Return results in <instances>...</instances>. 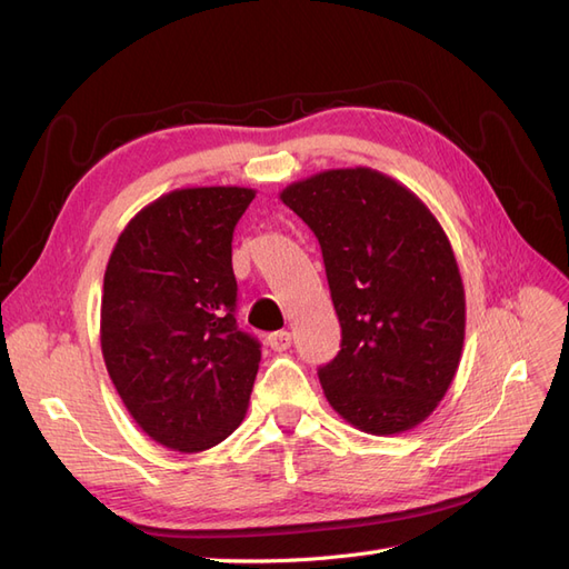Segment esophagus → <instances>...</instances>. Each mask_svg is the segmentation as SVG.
<instances>
[{"instance_id":"obj_1","label":"esophagus","mask_w":569,"mask_h":569,"mask_svg":"<svg viewBox=\"0 0 569 569\" xmlns=\"http://www.w3.org/2000/svg\"><path fill=\"white\" fill-rule=\"evenodd\" d=\"M268 347L272 349V351H287L289 347H291V335L289 332H274V335H270L268 337Z\"/></svg>"}]
</instances>
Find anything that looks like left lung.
Wrapping results in <instances>:
<instances>
[{
    "label": "left lung",
    "mask_w": 569,
    "mask_h": 569,
    "mask_svg": "<svg viewBox=\"0 0 569 569\" xmlns=\"http://www.w3.org/2000/svg\"><path fill=\"white\" fill-rule=\"evenodd\" d=\"M280 199L318 237L341 351L318 370L327 401L389 437L432 416L460 366L465 289L437 216L368 166L322 170Z\"/></svg>",
    "instance_id": "8db88e82"
}]
</instances>
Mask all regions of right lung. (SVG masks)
<instances>
[{
  "label": "right lung",
  "mask_w": 569,
  "mask_h": 569,
  "mask_svg": "<svg viewBox=\"0 0 569 569\" xmlns=\"http://www.w3.org/2000/svg\"><path fill=\"white\" fill-rule=\"evenodd\" d=\"M256 189L182 187L137 213L109 256L99 341L137 427L201 453L242 425L261 347L234 320L232 232Z\"/></svg>",
  "instance_id": "add662e5"
}]
</instances>
